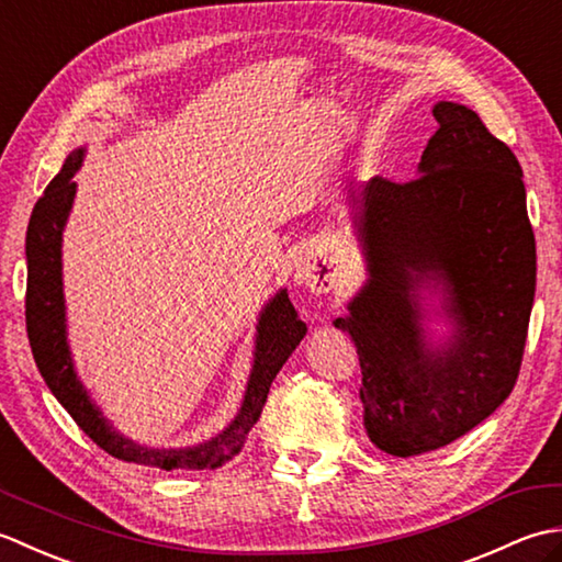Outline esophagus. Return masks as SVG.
<instances>
[{
    "label": "esophagus",
    "mask_w": 562,
    "mask_h": 562,
    "mask_svg": "<svg viewBox=\"0 0 562 562\" xmlns=\"http://www.w3.org/2000/svg\"><path fill=\"white\" fill-rule=\"evenodd\" d=\"M294 278L300 284H304L306 290H312L316 294L330 292L333 288L330 266H326V258H321L318 254H304L300 260H296Z\"/></svg>",
    "instance_id": "obj_1"
}]
</instances>
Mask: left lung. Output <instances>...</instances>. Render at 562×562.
Wrapping results in <instances>:
<instances>
[{
	"instance_id": "8db88e82",
	"label": "left lung",
	"mask_w": 562,
	"mask_h": 562,
	"mask_svg": "<svg viewBox=\"0 0 562 562\" xmlns=\"http://www.w3.org/2000/svg\"><path fill=\"white\" fill-rule=\"evenodd\" d=\"M417 178L350 190L369 280L333 324L362 367L364 427L391 457L459 439L517 384L536 290V241L515 154L461 103L439 101ZM423 289L454 330L422 336Z\"/></svg>"
}]
</instances>
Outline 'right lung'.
I'll return each mask as SVG.
<instances>
[{"mask_svg":"<svg viewBox=\"0 0 562 562\" xmlns=\"http://www.w3.org/2000/svg\"><path fill=\"white\" fill-rule=\"evenodd\" d=\"M81 159L83 149L69 154L63 171L53 178L45 193L35 202L29 222L26 330L33 360L38 364V372L43 374L47 389L53 391V396L63 403V408L75 417V423L83 432L97 441L103 451H109L111 457L142 465H157L164 471L217 469V465L241 451L250 427L258 423L262 405H266L272 379L278 376L282 364L288 362V357L306 336V324L296 316L288 290H280L262 308L258 318L254 369H250L241 411L217 437L186 449H151L123 437L105 420L99 405L91 401L87 389H83L67 345L63 229L77 193V183L71 178L79 171Z\"/></svg>","mask_w":562,"mask_h":562,"instance_id":"obj_1","label":"right lung"}]
</instances>
